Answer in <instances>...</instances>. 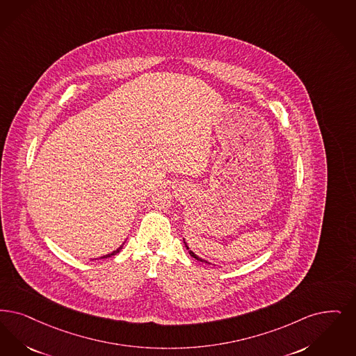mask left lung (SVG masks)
<instances>
[{"instance_id":"obj_1","label":"left lung","mask_w":356,"mask_h":356,"mask_svg":"<svg viewBox=\"0 0 356 356\" xmlns=\"http://www.w3.org/2000/svg\"><path fill=\"white\" fill-rule=\"evenodd\" d=\"M183 241H184L185 248H186V250H188V252H189V254H191V256L193 257V258H195V259H197V261H201V262H205V264H209V262H208V261H205V259H202V258H200L199 256H196V254H195V253H193V252H192V250H191V249H189V246H188V245H186V242H185L184 238H183Z\"/></svg>"}]
</instances>
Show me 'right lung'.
<instances>
[{
	"label": "right lung",
	"instance_id": "right-lung-1",
	"mask_svg": "<svg viewBox=\"0 0 356 356\" xmlns=\"http://www.w3.org/2000/svg\"><path fill=\"white\" fill-rule=\"evenodd\" d=\"M123 245H124V243H122V245H120V246H119V248H118V249H116V250H114V252H113V253H110V254H106V256H103V257H102V258H108V257H113V256H115V254H118V253H119V252H120V250H122V248H123Z\"/></svg>",
	"mask_w": 356,
	"mask_h": 356
}]
</instances>
